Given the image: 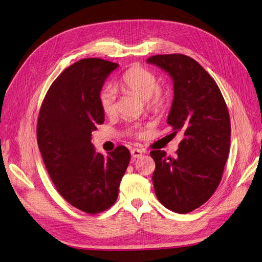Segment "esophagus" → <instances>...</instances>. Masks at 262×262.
Returning a JSON list of instances; mask_svg holds the SVG:
<instances>
[{"mask_svg": "<svg viewBox=\"0 0 262 262\" xmlns=\"http://www.w3.org/2000/svg\"><path fill=\"white\" fill-rule=\"evenodd\" d=\"M143 154V150L140 148H133L131 149V155L133 158H140Z\"/></svg>", "mask_w": 262, "mask_h": 262, "instance_id": "34e87169", "label": "esophagus"}]
</instances>
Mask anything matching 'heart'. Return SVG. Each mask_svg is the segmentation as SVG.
Listing matches in <instances>:
<instances>
[{
    "mask_svg": "<svg viewBox=\"0 0 262 262\" xmlns=\"http://www.w3.org/2000/svg\"><path fill=\"white\" fill-rule=\"evenodd\" d=\"M121 91H131L145 100L147 108L154 113L164 111L168 103V92L158 85V78L152 71L140 66L129 68L115 85ZM117 92L113 86H106L100 93V105L105 115L116 112Z\"/></svg>",
    "mask_w": 262,
    "mask_h": 262,
    "instance_id": "heart-1",
    "label": "heart"
}]
</instances>
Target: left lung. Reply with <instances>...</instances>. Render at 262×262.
<instances>
[{
    "label": "left lung",
    "mask_w": 262,
    "mask_h": 262,
    "mask_svg": "<svg viewBox=\"0 0 262 262\" xmlns=\"http://www.w3.org/2000/svg\"><path fill=\"white\" fill-rule=\"evenodd\" d=\"M147 62L172 78L174 97L167 122L172 134H183L176 158L160 149L150 151L155 193L169 210L187 213L208 201L220 184L230 151L229 111L215 81L195 59L167 54L150 56Z\"/></svg>",
    "instance_id": "obj_1"
}]
</instances>
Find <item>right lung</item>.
<instances>
[{"label":"right lung","mask_w":262,"mask_h":262,"mask_svg":"<svg viewBox=\"0 0 262 262\" xmlns=\"http://www.w3.org/2000/svg\"><path fill=\"white\" fill-rule=\"evenodd\" d=\"M117 67L101 58L69 66L50 86L38 118V145L53 183L71 206L91 214L115 204L131 158L125 146L104 156L91 143L92 131L105 120L101 90Z\"/></svg>","instance_id":"obj_1"}]
</instances>
